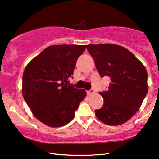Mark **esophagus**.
Returning <instances> with one entry per match:
<instances>
[{
	"label": "esophagus",
	"mask_w": 159,
	"mask_h": 159,
	"mask_svg": "<svg viewBox=\"0 0 159 159\" xmlns=\"http://www.w3.org/2000/svg\"><path fill=\"white\" fill-rule=\"evenodd\" d=\"M94 92H95L94 90L92 89H90L89 91H87V92H86V93H87L88 95H92V94H94Z\"/></svg>",
	"instance_id": "esophagus-1"
}]
</instances>
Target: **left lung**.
<instances>
[{
	"label": "left lung",
	"instance_id": "8db88e82",
	"mask_svg": "<svg viewBox=\"0 0 159 159\" xmlns=\"http://www.w3.org/2000/svg\"><path fill=\"white\" fill-rule=\"evenodd\" d=\"M102 78L109 77L108 89L99 92L104 99L97 118L104 124L118 126L130 119L140 107L148 90V73L142 62L126 48L115 44H89Z\"/></svg>",
	"mask_w": 159,
	"mask_h": 159
}]
</instances>
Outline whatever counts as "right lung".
<instances>
[{"label":"right lung","mask_w":159,"mask_h":159,"mask_svg":"<svg viewBox=\"0 0 159 159\" xmlns=\"http://www.w3.org/2000/svg\"><path fill=\"white\" fill-rule=\"evenodd\" d=\"M86 45H53L46 48L25 67L22 94L37 119L51 127L70 122L86 91L70 84L78 58Z\"/></svg>","instance_id":"add662e5"}]
</instances>
